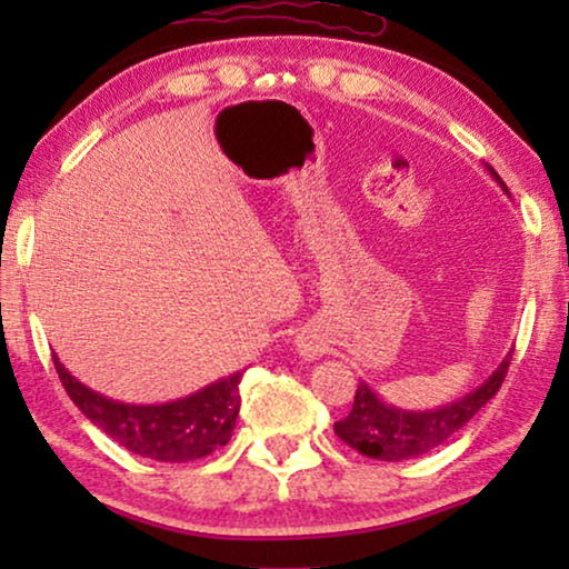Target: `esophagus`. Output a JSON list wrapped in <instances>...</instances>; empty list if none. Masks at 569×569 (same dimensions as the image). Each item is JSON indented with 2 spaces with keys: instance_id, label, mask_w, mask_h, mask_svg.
<instances>
[{
  "instance_id": "esophagus-1",
  "label": "esophagus",
  "mask_w": 569,
  "mask_h": 569,
  "mask_svg": "<svg viewBox=\"0 0 569 569\" xmlns=\"http://www.w3.org/2000/svg\"><path fill=\"white\" fill-rule=\"evenodd\" d=\"M298 347H300L302 357H318V355H321V347H318L313 339H302Z\"/></svg>"
}]
</instances>
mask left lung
Listing matches in <instances>:
<instances>
[{"instance_id":"obj_1","label":"left lung","mask_w":569,"mask_h":569,"mask_svg":"<svg viewBox=\"0 0 569 569\" xmlns=\"http://www.w3.org/2000/svg\"><path fill=\"white\" fill-rule=\"evenodd\" d=\"M497 183L508 191L502 178L487 168ZM510 355L505 357L492 376L479 388L461 396L453 403L427 411H407L391 407L372 391L368 383L357 386L352 411L333 425V432L347 442L349 448L360 450L362 456L378 458V461H407V458L425 456L442 446L450 435L461 430L492 396L500 391L505 372H508Z\"/></svg>"}]
</instances>
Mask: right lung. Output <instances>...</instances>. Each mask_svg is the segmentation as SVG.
Segmentation results:
<instances>
[{"instance_id":"add662e5","label":"right lung","mask_w":569,"mask_h":569,"mask_svg":"<svg viewBox=\"0 0 569 569\" xmlns=\"http://www.w3.org/2000/svg\"><path fill=\"white\" fill-rule=\"evenodd\" d=\"M53 368L77 409L131 453L162 463L197 461L222 448L236 430L240 409L238 383L243 370L214 380L201 391L168 403H123L80 383L59 357Z\"/></svg>"}]
</instances>
